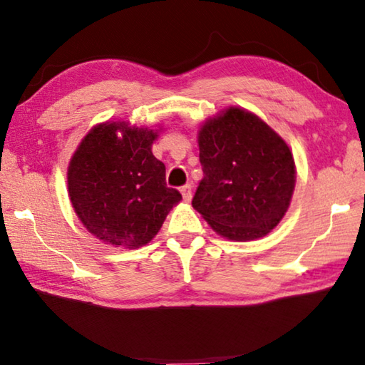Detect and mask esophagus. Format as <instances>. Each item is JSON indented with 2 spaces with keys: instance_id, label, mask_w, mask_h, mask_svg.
Returning <instances> with one entry per match:
<instances>
[{
  "instance_id": "34e87169",
  "label": "esophagus",
  "mask_w": 365,
  "mask_h": 365,
  "mask_svg": "<svg viewBox=\"0 0 365 365\" xmlns=\"http://www.w3.org/2000/svg\"><path fill=\"white\" fill-rule=\"evenodd\" d=\"M180 191H182L185 201H190V200H191V185H190V183L183 185V187L180 188Z\"/></svg>"
}]
</instances>
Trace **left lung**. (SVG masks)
<instances>
[{"label": "left lung", "instance_id": "8db88e82", "mask_svg": "<svg viewBox=\"0 0 365 365\" xmlns=\"http://www.w3.org/2000/svg\"><path fill=\"white\" fill-rule=\"evenodd\" d=\"M202 178L191 205L228 240L261 238L285 215L294 159L279 135L248 110L230 108L200 130Z\"/></svg>", "mask_w": 365, "mask_h": 365}]
</instances>
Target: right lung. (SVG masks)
Masks as SVG:
<instances>
[{"label":"right lung","mask_w":365,"mask_h":365,"mask_svg":"<svg viewBox=\"0 0 365 365\" xmlns=\"http://www.w3.org/2000/svg\"><path fill=\"white\" fill-rule=\"evenodd\" d=\"M156 137L148 128L106 122L86 135L73 154L67 170L72 206L103 242L123 248L146 245L182 200L180 191L165 183L164 163L153 156Z\"/></svg>","instance_id":"obj_1"}]
</instances>
